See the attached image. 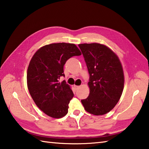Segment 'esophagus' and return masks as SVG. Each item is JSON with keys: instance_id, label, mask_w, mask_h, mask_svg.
<instances>
[{"instance_id": "1", "label": "esophagus", "mask_w": 149, "mask_h": 149, "mask_svg": "<svg viewBox=\"0 0 149 149\" xmlns=\"http://www.w3.org/2000/svg\"><path fill=\"white\" fill-rule=\"evenodd\" d=\"M74 87L76 90H77L78 89H79V88H80V86H74Z\"/></svg>"}]
</instances>
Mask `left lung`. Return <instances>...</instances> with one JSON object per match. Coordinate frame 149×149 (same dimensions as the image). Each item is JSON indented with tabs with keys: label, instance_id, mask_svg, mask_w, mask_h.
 <instances>
[{
	"label": "left lung",
	"instance_id": "obj_1",
	"mask_svg": "<svg viewBox=\"0 0 149 149\" xmlns=\"http://www.w3.org/2000/svg\"><path fill=\"white\" fill-rule=\"evenodd\" d=\"M89 74L90 93L81 100L85 110L96 116L107 114L120 99L124 87L123 70L119 58L110 48L98 43L78 45Z\"/></svg>",
	"mask_w": 149,
	"mask_h": 149
}]
</instances>
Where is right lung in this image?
<instances>
[{"mask_svg":"<svg viewBox=\"0 0 149 149\" xmlns=\"http://www.w3.org/2000/svg\"><path fill=\"white\" fill-rule=\"evenodd\" d=\"M81 53L77 45L54 43L40 47L33 56L27 71V85L37 107L47 116L62 118L68 114L74 96L71 87L63 80V65L71 57Z\"/></svg>","mask_w":149,"mask_h":149,"instance_id":"1","label":"right lung"}]
</instances>
